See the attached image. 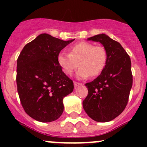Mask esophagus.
Returning a JSON list of instances; mask_svg holds the SVG:
<instances>
[{"label": "esophagus", "instance_id": "1", "mask_svg": "<svg viewBox=\"0 0 147 147\" xmlns=\"http://www.w3.org/2000/svg\"><path fill=\"white\" fill-rule=\"evenodd\" d=\"M80 85H82V84L80 82H74V86H75V87H78V86H80Z\"/></svg>", "mask_w": 147, "mask_h": 147}]
</instances>
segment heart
Instances as JSON below:
<instances>
[{
	"label": "heart",
	"mask_w": 147,
	"mask_h": 147,
	"mask_svg": "<svg viewBox=\"0 0 147 147\" xmlns=\"http://www.w3.org/2000/svg\"><path fill=\"white\" fill-rule=\"evenodd\" d=\"M57 61L65 75H69L79 65L76 73L78 79H85L89 76L96 77L103 71L107 61V53L102 46H94L87 42H80L72 45L69 53L61 52Z\"/></svg>",
	"instance_id": "obj_1"
}]
</instances>
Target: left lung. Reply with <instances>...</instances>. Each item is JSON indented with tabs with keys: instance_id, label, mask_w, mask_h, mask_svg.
I'll return each mask as SVG.
<instances>
[{
	"instance_id": "obj_1",
	"label": "left lung",
	"mask_w": 147,
	"mask_h": 147,
	"mask_svg": "<svg viewBox=\"0 0 147 147\" xmlns=\"http://www.w3.org/2000/svg\"><path fill=\"white\" fill-rule=\"evenodd\" d=\"M87 40L103 45L107 61L101 74L85 84L88 94L82 102L83 108L91 119L107 122L119 116L127 105L132 87L131 60L120 43L106 34L94 35Z\"/></svg>"
}]
</instances>
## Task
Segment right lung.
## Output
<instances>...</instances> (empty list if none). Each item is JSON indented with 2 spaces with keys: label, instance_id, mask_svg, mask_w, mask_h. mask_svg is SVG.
<instances>
[{
  "label": "right lung",
  "instance_id": "1",
  "mask_svg": "<svg viewBox=\"0 0 147 147\" xmlns=\"http://www.w3.org/2000/svg\"><path fill=\"white\" fill-rule=\"evenodd\" d=\"M42 33L25 45L17 60L18 92L25 112L41 122L57 119L64 110L63 98L74 89L63 72L57 56L68 44Z\"/></svg>",
  "mask_w": 147,
  "mask_h": 147
}]
</instances>
